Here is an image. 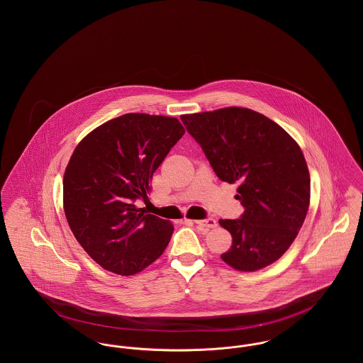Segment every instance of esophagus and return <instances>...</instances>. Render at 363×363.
Returning a JSON list of instances; mask_svg holds the SVG:
<instances>
[{"label":"esophagus","mask_w":363,"mask_h":363,"mask_svg":"<svg viewBox=\"0 0 363 363\" xmlns=\"http://www.w3.org/2000/svg\"><path fill=\"white\" fill-rule=\"evenodd\" d=\"M193 223L201 225V227H206V228H215L218 225L216 220L212 219V218H208V219H204V220H193Z\"/></svg>","instance_id":"34e87169"}]
</instances>
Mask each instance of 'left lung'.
Listing matches in <instances>:
<instances>
[{"mask_svg":"<svg viewBox=\"0 0 363 363\" xmlns=\"http://www.w3.org/2000/svg\"><path fill=\"white\" fill-rule=\"evenodd\" d=\"M219 179L238 184L240 219H220L233 245L222 259L253 272L290 247L311 203V175L299 145L277 122L243 107L181 116Z\"/></svg>","mask_w":363,"mask_h":363,"instance_id":"8db88e82","label":"left lung"}]
</instances>
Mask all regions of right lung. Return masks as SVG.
<instances>
[{"instance_id":"right-lung-1","label":"right lung","mask_w":363,"mask_h":363,"mask_svg":"<svg viewBox=\"0 0 363 363\" xmlns=\"http://www.w3.org/2000/svg\"><path fill=\"white\" fill-rule=\"evenodd\" d=\"M185 129L173 117L129 113L83 138L64 175V211L88 256L122 277L162 256L173 235L169 220L145 213L150 182Z\"/></svg>"}]
</instances>
